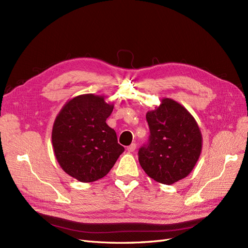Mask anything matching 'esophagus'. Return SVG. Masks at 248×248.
Masks as SVG:
<instances>
[{"label":"esophagus","instance_id":"esophagus-1","mask_svg":"<svg viewBox=\"0 0 248 248\" xmlns=\"http://www.w3.org/2000/svg\"><path fill=\"white\" fill-rule=\"evenodd\" d=\"M136 149H137V144H134V142H133V144H131L130 146L127 147V150H128L129 152H134V151H136Z\"/></svg>","mask_w":248,"mask_h":248}]
</instances>
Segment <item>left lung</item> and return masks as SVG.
Returning a JSON list of instances; mask_svg holds the SVG:
<instances>
[{"label":"left lung","instance_id":"8db88e82","mask_svg":"<svg viewBox=\"0 0 248 248\" xmlns=\"http://www.w3.org/2000/svg\"><path fill=\"white\" fill-rule=\"evenodd\" d=\"M150 129L139 161L146 174L162 184H172L190 174L202 151V133L196 120L177 101L163 98L146 115Z\"/></svg>","mask_w":248,"mask_h":248}]
</instances>
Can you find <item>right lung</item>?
I'll use <instances>...</instances> for the list:
<instances>
[{
  "mask_svg": "<svg viewBox=\"0 0 248 248\" xmlns=\"http://www.w3.org/2000/svg\"><path fill=\"white\" fill-rule=\"evenodd\" d=\"M114 104L104 96L84 94L67 102L52 126L51 140L60 167L80 182H94L114 167L124 147L107 124Z\"/></svg>",
  "mask_w": 248,
  "mask_h": 248,
  "instance_id": "1",
  "label": "right lung"
}]
</instances>
